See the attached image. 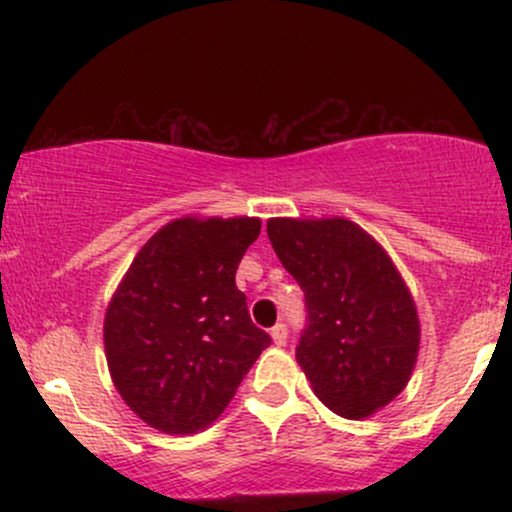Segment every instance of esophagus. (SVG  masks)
I'll return each mask as SVG.
<instances>
[{
    "mask_svg": "<svg viewBox=\"0 0 512 512\" xmlns=\"http://www.w3.org/2000/svg\"><path fill=\"white\" fill-rule=\"evenodd\" d=\"M272 342L276 344V346H284L286 344V337H289V330H286V325L284 322H279V325H274L272 327Z\"/></svg>",
    "mask_w": 512,
    "mask_h": 512,
    "instance_id": "esophagus-1",
    "label": "esophagus"
}]
</instances>
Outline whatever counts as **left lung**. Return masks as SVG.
<instances>
[{
  "label": "left lung",
  "instance_id": "obj_1",
  "mask_svg": "<svg viewBox=\"0 0 512 512\" xmlns=\"http://www.w3.org/2000/svg\"><path fill=\"white\" fill-rule=\"evenodd\" d=\"M272 248L305 293L296 361L327 409L368 419L409 383L419 356L416 303L383 245L342 216L267 221Z\"/></svg>",
  "mask_w": 512,
  "mask_h": 512
}]
</instances>
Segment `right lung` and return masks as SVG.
<instances>
[{"label":"right lung","instance_id":"obj_1","mask_svg":"<svg viewBox=\"0 0 512 512\" xmlns=\"http://www.w3.org/2000/svg\"><path fill=\"white\" fill-rule=\"evenodd\" d=\"M255 216H182L144 243L103 320L110 378L161 433H197L223 414L269 334L252 325L236 269Z\"/></svg>","mask_w":512,"mask_h":512}]
</instances>
